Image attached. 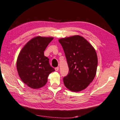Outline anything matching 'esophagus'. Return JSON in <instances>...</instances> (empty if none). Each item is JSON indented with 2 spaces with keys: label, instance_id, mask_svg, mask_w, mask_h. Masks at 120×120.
<instances>
[{
  "label": "esophagus",
  "instance_id": "obj_1",
  "mask_svg": "<svg viewBox=\"0 0 120 120\" xmlns=\"http://www.w3.org/2000/svg\"><path fill=\"white\" fill-rule=\"evenodd\" d=\"M55 71H58V70H59V67H56L55 68Z\"/></svg>",
  "mask_w": 120,
  "mask_h": 120
}]
</instances>
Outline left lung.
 <instances>
[{"instance_id": "left-lung-1", "label": "left lung", "mask_w": 120, "mask_h": 120, "mask_svg": "<svg viewBox=\"0 0 120 120\" xmlns=\"http://www.w3.org/2000/svg\"><path fill=\"white\" fill-rule=\"evenodd\" d=\"M66 56L69 72L63 78L68 89L79 92L86 89L96 75L98 57L90 43L80 35L62 38L58 40Z\"/></svg>"}]
</instances>
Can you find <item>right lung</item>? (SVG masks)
Masks as SVG:
<instances>
[{
    "label": "right lung",
    "instance_id": "1",
    "mask_svg": "<svg viewBox=\"0 0 120 120\" xmlns=\"http://www.w3.org/2000/svg\"><path fill=\"white\" fill-rule=\"evenodd\" d=\"M54 38L38 36L32 38L20 52L17 60V69L20 79L32 89L45 85L49 74L55 71L44 52Z\"/></svg>",
    "mask_w": 120,
    "mask_h": 120
}]
</instances>
